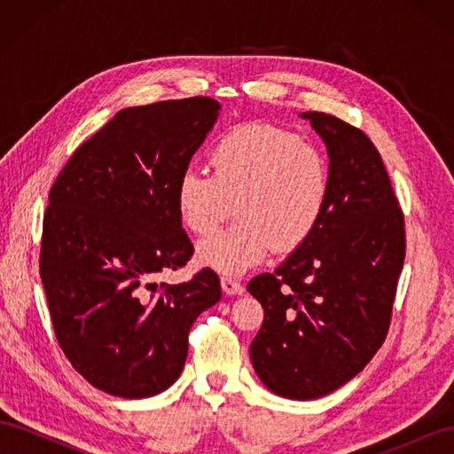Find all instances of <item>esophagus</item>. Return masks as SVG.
<instances>
[{"mask_svg":"<svg viewBox=\"0 0 454 454\" xmlns=\"http://www.w3.org/2000/svg\"><path fill=\"white\" fill-rule=\"evenodd\" d=\"M222 290L227 295H240L244 294V286L232 277H222Z\"/></svg>","mask_w":454,"mask_h":454,"instance_id":"1","label":"esophagus"}]
</instances>
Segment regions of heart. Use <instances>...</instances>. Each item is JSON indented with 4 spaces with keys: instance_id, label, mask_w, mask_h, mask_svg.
Wrapping results in <instances>:
<instances>
[{
    "instance_id": "obj_1",
    "label": "heart",
    "mask_w": 454,
    "mask_h": 454,
    "mask_svg": "<svg viewBox=\"0 0 454 454\" xmlns=\"http://www.w3.org/2000/svg\"><path fill=\"white\" fill-rule=\"evenodd\" d=\"M212 174L185 168L176 185L182 223L195 235L214 232L237 202L239 222L199 244L202 265L242 272L272 248L303 246L325 214L332 168L320 147L267 122L239 125L219 136Z\"/></svg>"
}]
</instances>
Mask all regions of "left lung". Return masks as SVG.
Listing matches in <instances>:
<instances>
[{
    "instance_id": "1",
    "label": "left lung",
    "mask_w": 454,
    "mask_h": 454,
    "mask_svg": "<svg viewBox=\"0 0 454 454\" xmlns=\"http://www.w3.org/2000/svg\"><path fill=\"white\" fill-rule=\"evenodd\" d=\"M327 145L332 195L310 239L248 292L265 310L250 347L259 379L290 400L337 390L387 339L405 259V222L369 136L335 115L303 114Z\"/></svg>"
}]
</instances>
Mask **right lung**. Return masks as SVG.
I'll return each instance as SVG.
<instances>
[{
	"instance_id": "add662e5",
	"label": "right lung",
	"mask_w": 454,
	"mask_h": 454,
	"mask_svg": "<svg viewBox=\"0 0 454 454\" xmlns=\"http://www.w3.org/2000/svg\"><path fill=\"white\" fill-rule=\"evenodd\" d=\"M219 114L208 96L127 107L81 144L49 193L39 272L54 335L92 387L149 397L180 377L212 269L157 284L193 255L176 185Z\"/></svg>"
}]
</instances>
